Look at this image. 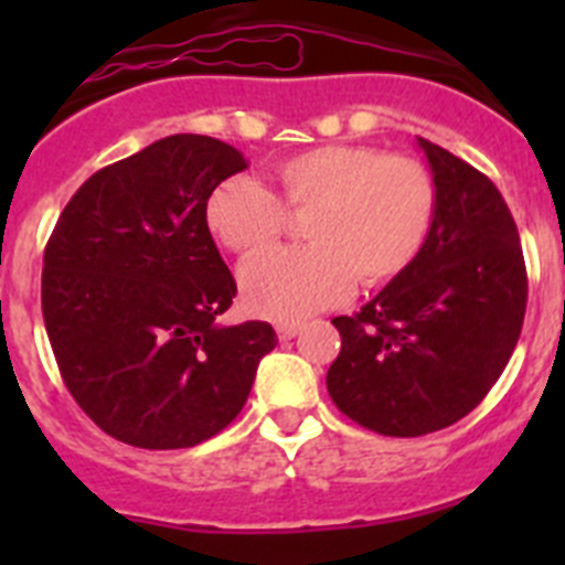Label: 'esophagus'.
I'll use <instances>...</instances> for the list:
<instances>
[{"instance_id":"esophagus-1","label":"esophagus","mask_w":565,"mask_h":565,"mask_svg":"<svg viewBox=\"0 0 565 565\" xmlns=\"http://www.w3.org/2000/svg\"><path fill=\"white\" fill-rule=\"evenodd\" d=\"M299 331H302V326H299V322H279L277 326V337L282 339V342H286V339H294Z\"/></svg>"}]
</instances>
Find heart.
I'll use <instances>...</instances> for the list:
<instances>
[{
  "label": "heart",
  "instance_id": "b5f03b06",
  "mask_svg": "<svg viewBox=\"0 0 565 565\" xmlns=\"http://www.w3.org/2000/svg\"><path fill=\"white\" fill-rule=\"evenodd\" d=\"M277 192L237 174L209 194L206 228L226 252L252 257L282 234L287 212H308V246L246 263L243 299L259 317L302 319L342 302L353 282L379 288L416 263L436 221L430 169L364 143H326L279 161Z\"/></svg>",
  "mask_w": 565,
  "mask_h": 565
}]
</instances>
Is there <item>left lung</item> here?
<instances>
[{
	"instance_id": "8db88e82",
	"label": "left lung",
	"mask_w": 565,
	"mask_h": 565,
	"mask_svg": "<svg viewBox=\"0 0 565 565\" xmlns=\"http://www.w3.org/2000/svg\"><path fill=\"white\" fill-rule=\"evenodd\" d=\"M438 206L433 232L402 277L353 317H337L342 351L328 393L382 436L416 438L476 411L515 351L526 266L507 201L487 174L418 138Z\"/></svg>"
}]
</instances>
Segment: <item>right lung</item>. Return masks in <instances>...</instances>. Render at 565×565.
Here are the masks:
<instances>
[{
    "instance_id": "obj_1",
    "label": "right lung",
    "mask_w": 565,
    "mask_h": 565,
    "mask_svg": "<svg viewBox=\"0 0 565 565\" xmlns=\"http://www.w3.org/2000/svg\"><path fill=\"white\" fill-rule=\"evenodd\" d=\"M246 158L169 135L98 169L44 248L42 313L67 391L107 436L183 450L237 418L268 322L217 326L237 282L206 228L209 194Z\"/></svg>"
}]
</instances>
